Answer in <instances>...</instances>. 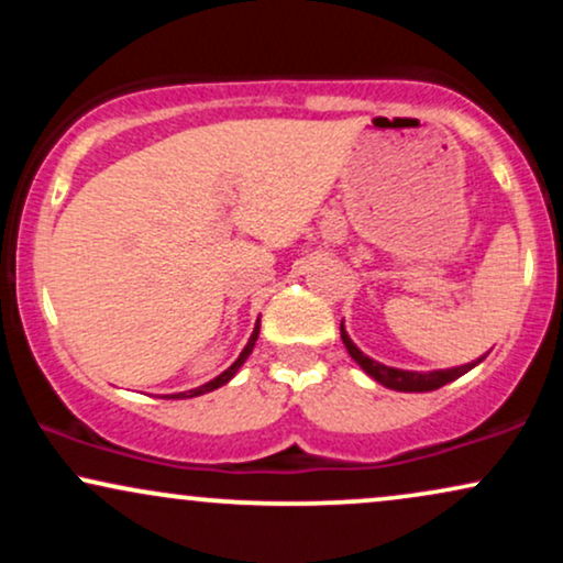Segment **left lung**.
Returning a JSON list of instances; mask_svg holds the SVG:
<instances>
[{
	"label": "left lung",
	"mask_w": 563,
	"mask_h": 563,
	"mask_svg": "<svg viewBox=\"0 0 563 563\" xmlns=\"http://www.w3.org/2000/svg\"><path fill=\"white\" fill-rule=\"evenodd\" d=\"M341 341H344L349 357L363 367L367 376H371L373 380H378V384L386 386V389H394V391H434V389H439V386L450 384V380L466 376L471 367H476L484 360V357H479V360H474V363L457 365V367H444V371H426V373L423 371H402V367H391V365L378 363V360L367 357L363 349L349 339L344 320H341Z\"/></svg>",
	"instance_id": "obj_1"
}]
</instances>
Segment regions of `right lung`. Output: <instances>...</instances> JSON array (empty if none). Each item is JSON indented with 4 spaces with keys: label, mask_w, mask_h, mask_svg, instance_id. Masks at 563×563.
I'll list each match as a JSON object with an SVG mask.
<instances>
[{
    "label": "right lung",
    "mask_w": 563,
    "mask_h": 563,
    "mask_svg": "<svg viewBox=\"0 0 563 563\" xmlns=\"http://www.w3.org/2000/svg\"><path fill=\"white\" fill-rule=\"evenodd\" d=\"M256 339H260V320H256V325H254V333L249 335V344L243 346V352L238 354V360L235 363H232L228 371L224 373H219L217 378H211L209 384H203V386H198V389H190V391H177V394H166V397H172V399H190V397H200V394H209V391H214V389H219V386H224L228 384V380L235 376L238 371H241V365L245 363V360H249V354L254 352V344H256Z\"/></svg>",
    "instance_id": "add662e5"
}]
</instances>
